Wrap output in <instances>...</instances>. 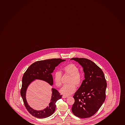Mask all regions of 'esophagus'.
Here are the masks:
<instances>
[{"label": "esophagus", "mask_w": 125, "mask_h": 125, "mask_svg": "<svg viewBox=\"0 0 125 125\" xmlns=\"http://www.w3.org/2000/svg\"><path fill=\"white\" fill-rule=\"evenodd\" d=\"M62 97L63 98H68V96H65V95H62Z\"/></svg>", "instance_id": "obj_1"}]
</instances>
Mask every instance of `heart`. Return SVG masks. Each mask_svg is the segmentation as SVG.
<instances>
[{"mask_svg": "<svg viewBox=\"0 0 125 125\" xmlns=\"http://www.w3.org/2000/svg\"><path fill=\"white\" fill-rule=\"evenodd\" d=\"M65 73L70 75L68 85L63 86L60 90L62 94L68 96L74 93L76 90V86H79L82 83L83 75L79 71V68L75 64L70 63L63 68ZM62 73L59 71L55 72L53 75V80L56 86L60 87L62 85L61 79Z\"/></svg>", "mask_w": 125, "mask_h": 125, "instance_id": "obj_1", "label": "heart"}]
</instances>
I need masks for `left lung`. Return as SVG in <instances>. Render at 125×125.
I'll return each instance as SVG.
<instances>
[{"label":"left lung","instance_id":"8db88e82","mask_svg":"<svg viewBox=\"0 0 125 125\" xmlns=\"http://www.w3.org/2000/svg\"><path fill=\"white\" fill-rule=\"evenodd\" d=\"M71 60L78 62L85 73V79L73 96L75 103L72 111L79 118H89L98 111L105 101L106 80L102 70L91 60L78 57Z\"/></svg>","mask_w":125,"mask_h":125}]
</instances>
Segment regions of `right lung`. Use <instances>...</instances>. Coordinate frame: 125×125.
I'll list each match as a JSON object with an SVG mask.
<instances>
[{"label": "right lung", "mask_w": 125, "mask_h": 125, "mask_svg": "<svg viewBox=\"0 0 125 125\" xmlns=\"http://www.w3.org/2000/svg\"><path fill=\"white\" fill-rule=\"evenodd\" d=\"M65 61V60L60 58L38 61L29 66L24 74L22 78L20 94L27 111L35 117L38 118H44L51 115L55 112L56 102L62 98V95H60L56 89L52 88V97L49 106H47L43 110L36 111L31 108L26 101V92L28 86L35 79L44 80L52 85L53 84V80L52 73L56 66Z\"/></svg>", "instance_id": "obj_1"}]
</instances>
